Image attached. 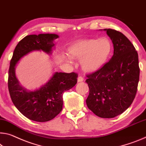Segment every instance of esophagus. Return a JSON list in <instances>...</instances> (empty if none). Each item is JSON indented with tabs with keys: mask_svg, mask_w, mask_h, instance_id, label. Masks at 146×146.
I'll list each match as a JSON object with an SVG mask.
<instances>
[{
	"mask_svg": "<svg viewBox=\"0 0 146 146\" xmlns=\"http://www.w3.org/2000/svg\"><path fill=\"white\" fill-rule=\"evenodd\" d=\"M83 80H84V78H83L82 77H78V78H77V81H78V82H82Z\"/></svg>",
	"mask_w": 146,
	"mask_h": 146,
	"instance_id": "obj_1",
	"label": "esophagus"
}]
</instances>
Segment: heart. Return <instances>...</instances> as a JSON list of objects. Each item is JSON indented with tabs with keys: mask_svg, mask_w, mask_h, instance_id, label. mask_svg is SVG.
I'll return each mask as SVG.
<instances>
[{
	"mask_svg": "<svg viewBox=\"0 0 146 146\" xmlns=\"http://www.w3.org/2000/svg\"><path fill=\"white\" fill-rule=\"evenodd\" d=\"M112 52V43L105 37L78 41L71 45L68 50L71 58L81 59L80 65L86 72L100 69L109 59ZM67 62L71 63L70 58H67Z\"/></svg>",
	"mask_w": 146,
	"mask_h": 146,
	"instance_id": "heart-1",
	"label": "heart"
}]
</instances>
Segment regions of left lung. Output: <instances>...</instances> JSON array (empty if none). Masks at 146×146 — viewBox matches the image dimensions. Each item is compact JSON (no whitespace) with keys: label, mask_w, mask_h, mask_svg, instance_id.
Returning a JSON list of instances; mask_svg holds the SVG:
<instances>
[{"label":"left lung","mask_w":146,"mask_h":146,"mask_svg":"<svg viewBox=\"0 0 146 146\" xmlns=\"http://www.w3.org/2000/svg\"><path fill=\"white\" fill-rule=\"evenodd\" d=\"M104 31L112 41L114 54L102 68L86 76L90 92L86 102L96 115L112 118L122 114L133 103L140 68L138 52L129 39L115 30Z\"/></svg>","instance_id":"left-lung-1"}]
</instances>
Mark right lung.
Listing matches in <instances>:
<instances>
[{
	"mask_svg": "<svg viewBox=\"0 0 146 146\" xmlns=\"http://www.w3.org/2000/svg\"><path fill=\"white\" fill-rule=\"evenodd\" d=\"M54 34L29 35L21 40L15 48L8 71V90L13 103L23 115L38 122L50 121L62 111L64 92L72 88L77 82V73L56 72L48 81L34 91H27L19 84L15 76V66L19 60L33 50L51 54Z\"/></svg>",
	"mask_w": 146,
	"mask_h": 146,
	"instance_id": "right-lung-1",
	"label": "right lung"
}]
</instances>
